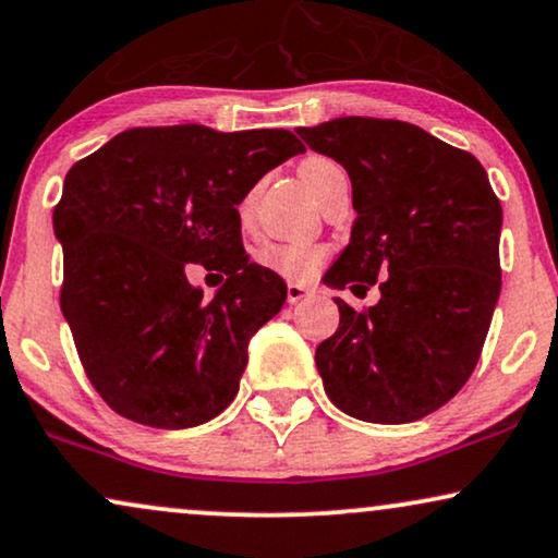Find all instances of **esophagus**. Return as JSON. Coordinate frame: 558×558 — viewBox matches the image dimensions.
Segmentation results:
<instances>
[{
    "instance_id": "esophagus-1",
    "label": "esophagus",
    "mask_w": 558,
    "mask_h": 558,
    "mask_svg": "<svg viewBox=\"0 0 558 558\" xmlns=\"http://www.w3.org/2000/svg\"><path fill=\"white\" fill-rule=\"evenodd\" d=\"M308 295H311V291L306 286L288 283V303H301V301H306Z\"/></svg>"
}]
</instances>
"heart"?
<instances>
[{"label":"heart","mask_w":558,"mask_h":558,"mask_svg":"<svg viewBox=\"0 0 558 558\" xmlns=\"http://www.w3.org/2000/svg\"><path fill=\"white\" fill-rule=\"evenodd\" d=\"M339 166L329 158H306L301 162L299 173L303 178V183L308 185L311 191L316 193V183L318 178L324 173H329V170H337ZM255 196L257 191L252 189L247 196L240 202V217L247 219L252 214V206H255ZM257 265L265 267V270H270L275 275H280V278L286 280H295V283H301V280H308L311 275H314L318 267L324 265L326 259V250L322 244H314V242H301V240H291V242H267L263 247L257 250Z\"/></svg>","instance_id":"obj_1"}]
</instances>
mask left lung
<instances>
[{
    "mask_svg": "<svg viewBox=\"0 0 558 558\" xmlns=\"http://www.w3.org/2000/svg\"><path fill=\"white\" fill-rule=\"evenodd\" d=\"M299 135L352 181V236L324 283H380L367 311L333 299L339 329L316 347L326 396L367 423L418 421L480 360L500 299L502 206L472 153L415 124L339 117Z\"/></svg>",
    "mask_w": 558,
    "mask_h": 558,
    "instance_id": "left-lung-1",
    "label": "left lung"
}]
</instances>
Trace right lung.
<instances>
[{"label": "right lung", "mask_w": 558, "mask_h": 558, "mask_svg": "<svg viewBox=\"0 0 558 558\" xmlns=\"http://www.w3.org/2000/svg\"><path fill=\"white\" fill-rule=\"evenodd\" d=\"M303 150L288 130L135 128L69 170L53 211L61 308L111 411L189 428L232 403L250 339L288 293L250 263L236 206ZM193 264L228 275L211 302L184 278Z\"/></svg>", "instance_id": "obj_1"}]
</instances>
